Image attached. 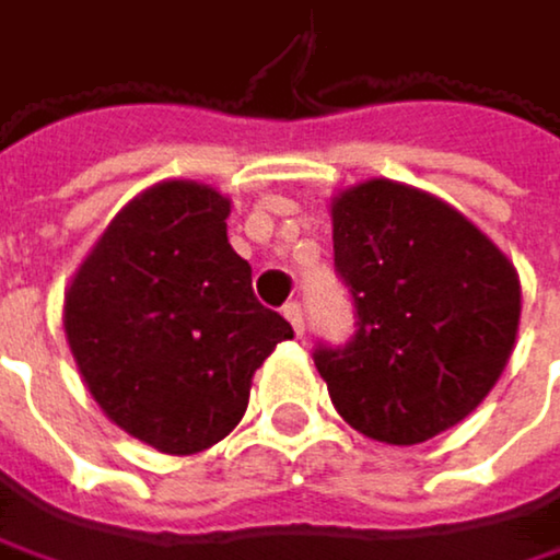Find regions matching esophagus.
<instances>
[{
    "label": "esophagus",
    "instance_id": "1",
    "mask_svg": "<svg viewBox=\"0 0 560 560\" xmlns=\"http://www.w3.org/2000/svg\"><path fill=\"white\" fill-rule=\"evenodd\" d=\"M282 312H285V318L292 322L295 336H302V332H305V312H302V302H289Z\"/></svg>",
    "mask_w": 560,
    "mask_h": 560
}]
</instances>
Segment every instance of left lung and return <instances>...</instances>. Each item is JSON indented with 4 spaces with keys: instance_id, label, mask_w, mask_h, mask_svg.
<instances>
[{
    "instance_id": "1",
    "label": "left lung",
    "mask_w": 560,
    "mask_h": 560,
    "mask_svg": "<svg viewBox=\"0 0 560 560\" xmlns=\"http://www.w3.org/2000/svg\"><path fill=\"white\" fill-rule=\"evenodd\" d=\"M332 252L355 332L312 359L339 417L396 446L470 417L514 349V265L460 211L396 180L336 198Z\"/></svg>"
}]
</instances>
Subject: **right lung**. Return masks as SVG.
I'll list each match as a JSON object with an SVG mask.
<instances>
[{
  "label": "right lung",
  "mask_w": 560,
  "mask_h": 560,
  "mask_svg": "<svg viewBox=\"0 0 560 560\" xmlns=\"http://www.w3.org/2000/svg\"><path fill=\"white\" fill-rule=\"evenodd\" d=\"M228 211L201 184L143 190L67 292L62 326L100 410L164 454L224 440L248 410L255 370L292 339L228 245Z\"/></svg>",
  "instance_id": "obj_1"
}]
</instances>
